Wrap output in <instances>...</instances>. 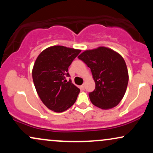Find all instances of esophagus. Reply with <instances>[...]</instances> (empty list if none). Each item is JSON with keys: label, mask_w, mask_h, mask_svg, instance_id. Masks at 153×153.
<instances>
[{"label": "esophagus", "mask_w": 153, "mask_h": 153, "mask_svg": "<svg viewBox=\"0 0 153 153\" xmlns=\"http://www.w3.org/2000/svg\"><path fill=\"white\" fill-rule=\"evenodd\" d=\"M80 88H81L82 90H84V89H85V85H84V84H82L81 86H80Z\"/></svg>", "instance_id": "esophagus-1"}]
</instances>
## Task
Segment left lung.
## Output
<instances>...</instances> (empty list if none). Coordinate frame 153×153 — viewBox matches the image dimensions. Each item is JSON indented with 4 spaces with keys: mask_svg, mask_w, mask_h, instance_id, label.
I'll return each instance as SVG.
<instances>
[{
    "mask_svg": "<svg viewBox=\"0 0 153 153\" xmlns=\"http://www.w3.org/2000/svg\"><path fill=\"white\" fill-rule=\"evenodd\" d=\"M89 67L96 83L89 94L91 103L101 109H110L122 101L129 81L125 61L120 54L106 47L85 50L78 56Z\"/></svg>",
    "mask_w": 153,
    "mask_h": 153,
    "instance_id": "1",
    "label": "left lung"
}]
</instances>
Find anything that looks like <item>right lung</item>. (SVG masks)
Returning a JSON list of instances; mask_svg holds the SVG:
<instances>
[{"instance_id": "1", "label": "right lung", "mask_w": 153, "mask_h": 153, "mask_svg": "<svg viewBox=\"0 0 153 153\" xmlns=\"http://www.w3.org/2000/svg\"><path fill=\"white\" fill-rule=\"evenodd\" d=\"M80 50L64 46H52L41 52L32 69V78L38 96L49 109L63 112L74 104L80 89L71 80L68 68Z\"/></svg>"}]
</instances>
